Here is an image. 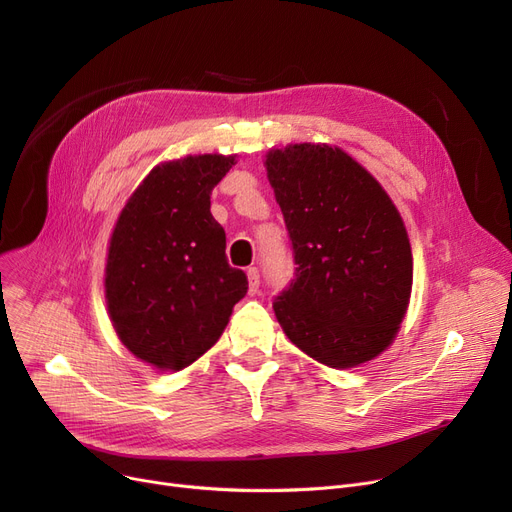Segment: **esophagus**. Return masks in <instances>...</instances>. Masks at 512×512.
Segmentation results:
<instances>
[{"label":"esophagus","mask_w":512,"mask_h":512,"mask_svg":"<svg viewBox=\"0 0 512 512\" xmlns=\"http://www.w3.org/2000/svg\"><path fill=\"white\" fill-rule=\"evenodd\" d=\"M247 278H249V294H257L259 292V270L257 267H249Z\"/></svg>","instance_id":"esophagus-1"}]
</instances>
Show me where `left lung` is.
<instances>
[{"instance_id":"left-lung-1","label":"left lung","mask_w":512,"mask_h":512,"mask_svg":"<svg viewBox=\"0 0 512 512\" xmlns=\"http://www.w3.org/2000/svg\"><path fill=\"white\" fill-rule=\"evenodd\" d=\"M265 168L297 265L274 299L284 334L336 369L378 357L402 324L413 286L411 242L398 209L338 147L272 149Z\"/></svg>"}]
</instances>
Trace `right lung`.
I'll list each match as a JSON object with an SVG mask.
<instances>
[{"label":"right lung","instance_id":"add662e5","mask_svg":"<svg viewBox=\"0 0 512 512\" xmlns=\"http://www.w3.org/2000/svg\"><path fill=\"white\" fill-rule=\"evenodd\" d=\"M236 155L155 166L124 205L105 265V301L128 351L178 371L218 342L249 282L226 259L211 191Z\"/></svg>","mask_w":512,"mask_h":512}]
</instances>
